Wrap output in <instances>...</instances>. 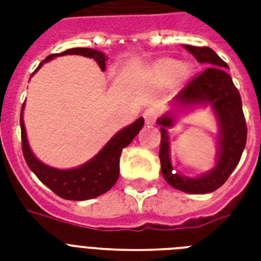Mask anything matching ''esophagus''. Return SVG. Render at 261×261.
Listing matches in <instances>:
<instances>
[{
    "mask_svg": "<svg viewBox=\"0 0 261 261\" xmlns=\"http://www.w3.org/2000/svg\"><path fill=\"white\" fill-rule=\"evenodd\" d=\"M159 115H160L159 108H155V107H149V108H146L145 112H143V118H145L147 124H151V123H154L155 120H157Z\"/></svg>",
    "mask_w": 261,
    "mask_h": 261,
    "instance_id": "34e87169",
    "label": "esophagus"
}]
</instances>
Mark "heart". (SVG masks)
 Here are the masks:
<instances>
[{"instance_id": "heart-1", "label": "heart", "mask_w": 261, "mask_h": 261, "mask_svg": "<svg viewBox=\"0 0 261 261\" xmlns=\"http://www.w3.org/2000/svg\"><path fill=\"white\" fill-rule=\"evenodd\" d=\"M160 70H161L163 74L173 77V75L177 74L178 70H180V65H178V62H176V61H165V62L161 63Z\"/></svg>"}]
</instances>
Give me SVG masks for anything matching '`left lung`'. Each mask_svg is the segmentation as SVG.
I'll list each match as a JSON object with an SVG mask.
<instances>
[{
  "instance_id": "8db88e82",
  "label": "left lung",
  "mask_w": 261,
  "mask_h": 261,
  "mask_svg": "<svg viewBox=\"0 0 261 261\" xmlns=\"http://www.w3.org/2000/svg\"><path fill=\"white\" fill-rule=\"evenodd\" d=\"M188 53L194 55L198 62L203 63L204 70L196 74L184 85L176 96V101L181 106L211 104L219 122V151L218 161L213 171L200 177H184L173 171L169 160V142L167 127L173 124L171 116L159 119L161 126L160 142V163L164 178L169 186L187 194H208L218 190L226 181L247 145V122L243 112V102L239 89L233 80L222 67H227L210 47H195L184 44Z\"/></svg>"
}]
</instances>
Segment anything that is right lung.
Segmentation results:
<instances>
[{
	"mask_svg": "<svg viewBox=\"0 0 261 261\" xmlns=\"http://www.w3.org/2000/svg\"><path fill=\"white\" fill-rule=\"evenodd\" d=\"M83 55L88 58H93L101 70L106 69V55L93 48H70L61 53V54L48 55L44 61L38 66V69L43 63L57 57V55ZM36 69V70H38ZM35 70V71H36ZM22 108L20 115V127H21V147L22 154L25 159L27 165L36 174L40 181L50 188L54 194L67 200H87V199L96 198L100 195L106 194L115 186L119 178V161L122 150L128 143L134 139V137L143 127V118H139L133 124H130L118 134L102 147L101 151L93 159L84 164L81 167L69 171H59L55 168L47 167L39 161L31 151L27 141L25 127L22 122Z\"/></svg>",
	"mask_w": 261,
	"mask_h": 261,
	"instance_id": "right-lung-1",
	"label": "right lung"
}]
</instances>
